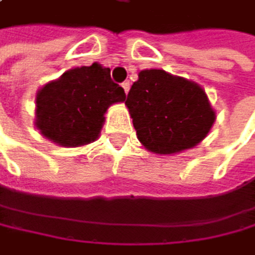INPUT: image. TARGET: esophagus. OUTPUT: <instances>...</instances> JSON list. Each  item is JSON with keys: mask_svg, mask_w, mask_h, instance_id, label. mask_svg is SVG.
<instances>
[{"mask_svg": "<svg viewBox=\"0 0 255 255\" xmlns=\"http://www.w3.org/2000/svg\"><path fill=\"white\" fill-rule=\"evenodd\" d=\"M122 88H124L125 94H128V91H130V81H124L122 83Z\"/></svg>", "mask_w": 255, "mask_h": 255, "instance_id": "obj_1", "label": "esophagus"}]
</instances>
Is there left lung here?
Returning a JSON list of instances; mask_svg holds the SVG:
<instances>
[{"label":"left lung","mask_w":255,"mask_h":255,"mask_svg":"<svg viewBox=\"0 0 255 255\" xmlns=\"http://www.w3.org/2000/svg\"><path fill=\"white\" fill-rule=\"evenodd\" d=\"M125 105L138 139L160 155L199 144L216 117L199 84L156 69L139 72Z\"/></svg>","instance_id":"1"}]
</instances>
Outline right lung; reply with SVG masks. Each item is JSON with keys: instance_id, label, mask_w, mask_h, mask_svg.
<instances>
[{"instance_id": "1", "label": "right lung", "mask_w": 255, "mask_h": 255, "mask_svg": "<svg viewBox=\"0 0 255 255\" xmlns=\"http://www.w3.org/2000/svg\"><path fill=\"white\" fill-rule=\"evenodd\" d=\"M125 92L100 64L76 67L37 92L35 125L45 138L64 147H78L97 139L103 114Z\"/></svg>"}]
</instances>
